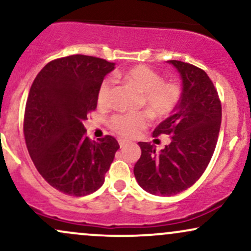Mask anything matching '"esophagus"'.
<instances>
[{
    "label": "esophagus",
    "instance_id": "1",
    "mask_svg": "<svg viewBox=\"0 0 251 251\" xmlns=\"http://www.w3.org/2000/svg\"><path fill=\"white\" fill-rule=\"evenodd\" d=\"M127 144H128V142H127V140H124V139H119V145H120V148H122V149H124V148H126V146H127Z\"/></svg>",
    "mask_w": 251,
    "mask_h": 251
}]
</instances>
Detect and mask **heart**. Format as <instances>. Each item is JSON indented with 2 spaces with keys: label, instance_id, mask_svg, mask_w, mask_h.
Listing matches in <instances>:
<instances>
[{
  "label": "heart",
  "instance_id": "obj_1",
  "mask_svg": "<svg viewBox=\"0 0 251 251\" xmlns=\"http://www.w3.org/2000/svg\"><path fill=\"white\" fill-rule=\"evenodd\" d=\"M117 77L132 85L142 93L140 105L154 117H168L176 108L180 99L181 89L177 82L163 81V76L158 72L145 65H138L127 71L118 73ZM114 81L111 76L105 77L98 89V103L107 106L111 101ZM150 116L146 112L140 113H124L113 116L109 126L116 133L125 138L135 137L149 125Z\"/></svg>",
  "mask_w": 251,
  "mask_h": 251
}]
</instances>
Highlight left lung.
I'll use <instances>...</instances> for the list:
<instances>
[{
  "instance_id": "8db88e82",
  "label": "left lung",
  "mask_w": 251,
  "mask_h": 251,
  "mask_svg": "<svg viewBox=\"0 0 251 251\" xmlns=\"http://www.w3.org/2000/svg\"><path fill=\"white\" fill-rule=\"evenodd\" d=\"M181 79V94L174 114L153 131L170 135L169 145L157 152L139 142L142 155L134 176L145 191L157 196L179 194L200 179L214 154L221 128L222 106L208 74L190 63L169 60Z\"/></svg>"
}]
</instances>
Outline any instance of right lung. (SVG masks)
Returning a JSON list of instances; mask_svg holds the SVG:
<instances>
[{"mask_svg":"<svg viewBox=\"0 0 251 251\" xmlns=\"http://www.w3.org/2000/svg\"><path fill=\"white\" fill-rule=\"evenodd\" d=\"M114 65L81 54L61 57L48 62L30 87L24 120L28 152L45 180L66 195L97 191L119 149L111 135L89 139L82 124Z\"/></svg>","mask_w":251,"mask_h":251,"instance_id":"add662e5","label":"right lung"}]
</instances>
